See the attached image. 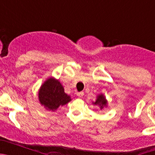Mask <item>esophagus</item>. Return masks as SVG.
<instances>
[{"instance_id": "esophagus-1", "label": "esophagus", "mask_w": 155, "mask_h": 155, "mask_svg": "<svg viewBox=\"0 0 155 155\" xmlns=\"http://www.w3.org/2000/svg\"><path fill=\"white\" fill-rule=\"evenodd\" d=\"M77 95L78 97H80V98H81V97H83V95H84V92L83 91H80V92H78L77 93Z\"/></svg>"}]
</instances>
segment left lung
Masks as SVG:
<instances>
[{
  "instance_id": "1",
  "label": "left lung",
  "mask_w": 155,
  "mask_h": 155,
  "mask_svg": "<svg viewBox=\"0 0 155 155\" xmlns=\"http://www.w3.org/2000/svg\"><path fill=\"white\" fill-rule=\"evenodd\" d=\"M92 103L94 104V105H98L100 108V109H104L105 107H107L108 102L107 99L105 98V96L102 93H100L97 95L96 99L94 102H92Z\"/></svg>"
}]
</instances>
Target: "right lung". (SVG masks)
<instances>
[{"label": "right lung", "mask_w": 155, "mask_h": 155, "mask_svg": "<svg viewBox=\"0 0 155 155\" xmlns=\"http://www.w3.org/2000/svg\"><path fill=\"white\" fill-rule=\"evenodd\" d=\"M39 101L46 110L55 112L60 106L71 101L70 95L64 92V88L59 80L53 77L48 78L41 85L38 93Z\"/></svg>", "instance_id": "right-lung-1"}]
</instances>
